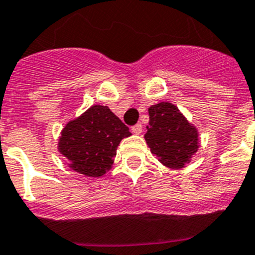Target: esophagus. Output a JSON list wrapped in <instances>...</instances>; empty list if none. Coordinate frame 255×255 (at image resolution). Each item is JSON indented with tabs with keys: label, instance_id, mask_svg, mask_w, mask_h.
<instances>
[{
	"label": "esophagus",
	"instance_id": "34e87169",
	"mask_svg": "<svg viewBox=\"0 0 255 255\" xmlns=\"http://www.w3.org/2000/svg\"><path fill=\"white\" fill-rule=\"evenodd\" d=\"M131 131L134 132V134H140L141 131H143V126H141V124H136V125H134L131 128Z\"/></svg>",
	"mask_w": 255,
	"mask_h": 255
}]
</instances>
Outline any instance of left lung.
I'll return each mask as SVG.
<instances>
[{
    "label": "left lung",
    "mask_w": 255,
    "mask_h": 255,
    "mask_svg": "<svg viewBox=\"0 0 255 255\" xmlns=\"http://www.w3.org/2000/svg\"><path fill=\"white\" fill-rule=\"evenodd\" d=\"M148 111L149 125L144 138L150 152L167 167H184L199 147L198 130L172 103L161 102Z\"/></svg>",
    "instance_id": "left-lung-1"
}]
</instances>
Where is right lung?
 <instances>
[{"mask_svg":"<svg viewBox=\"0 0 255 255\" xmlns=\"http://www.w3.org/2000/svg\"><path fill=\"white\" fill-rule=\"evenodd\" d=\"M130 135L129 128L107 106L96 105L65 126L58 150L74 171L100 177L111 168L120 141Z\"/></svg>","mask_w":255,"mask_h":255,"instance_id":"right-lung-1","label":"right lung"}]
</instances>
